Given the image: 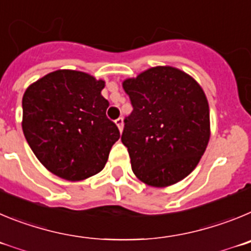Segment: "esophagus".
I'll return each mask as SVG.
<instances>
[{
	"label": "esophagus",
	"mask_w": 251,
	"mask_h": 251,
	"mask_svg": "<svg viewBox=\"0 0 251 251\" xmlns=\"http://www.w3.org/2000/svg\"><path fill=\"white\" fill-rule=\"evenodd\" d=\"M115 124L117 125V127H119V130L123 131V127H124V120H123V117H119V119H116L115 120Z\"/></svg>",
	"instance_id": "esophagus-1"
}]
</instances>
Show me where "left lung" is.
<instances>
[{
  "label": "left lung",
  "instance_id": "obj_1",
  "mask_svg": "<svg viewBox=\"0 0 251 251\" xmlns=\"http://www.w3.org/2000/svg\"><path fill=\"white\" fill-rule=\"evenodd\" d=\"M123 87L134 110L124 120L121 141L135 175L157 187L186 177L210 137L209 105L200 85L175 67L157 66L125 80Z\"/></svg>",
  "mask_w": 251,
  "mask_h": 251
}]
</instances>
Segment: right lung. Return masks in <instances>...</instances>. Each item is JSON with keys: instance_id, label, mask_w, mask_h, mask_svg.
I'll return each instance as SVG.
<instances>
[{"instance_id": "obj_1", "label": "right lung", "mask_w": 251, "mask_h": 251, "mask_svg": "<svg viewBox=\"0 0 251 251\" xmlns=\"http://www.w3.org/2000/svg\"><path fill=\"white\" fill-rule=\"evenodd\" d=\"M102 80L72 70L44 76L22 99V130L31 150L52 174L78 181L100 173L120 131L106 116Z\"/></svg>"}]
</instances>
